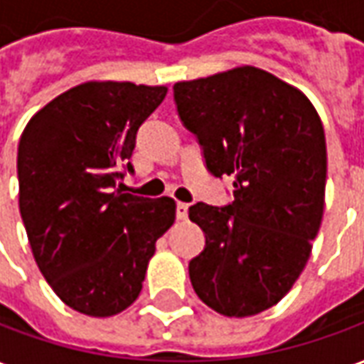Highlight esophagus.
Masks as SVG:
<instances>
[{
  "label": "esophagus",
  "mask_w": 364,
  "mask_h": 364,
  "mask_svg": "<svg viewBox=\"0 0 364 364\" xmlns=\"http://www.w3.org/2000/svg\"><path fill=\"white\" fill-rule=\"evenodd\" d=\"M187 210H189V205H185V203H177V205H175V216H177L179 220H185V218H187Z\"/></svg>",
  "instance_id": "obj_1"
}]
</instances>
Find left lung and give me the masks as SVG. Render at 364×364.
<instances>
[{"label": "left lung", "instance_id": "1", "mask_svg": "<svg viewBox=\"0 0 364 364\" xmlns=\"http://www.w3.org/2000/svg\"><path fill=\"white\" fill-rule=\"evenodd\" d=\"M173 99L206 169L234 177L232 203L189 206L205 232L191 284L218 314L263 312L292 289L320 230L328 171L320 117L304 93L253 66L175 83Z\"/></svg>", "mask_w": 364, "mask_h": 364}]
</instances>
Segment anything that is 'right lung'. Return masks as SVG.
Listing matches in <instances>:
<instances>
[{
  "mask_svg": "<svg viewBox=\"0 0 364 364\" xmlns=\"http://www.w3.org/2000/svg\"><path fill=\"white\" fill-rule=\"evenodd\" d=\"M167 87L87 82L28 120L17 151L19 210L35 261L77 312L107 318L134 302L173 198L117 189L134 173L136 136Z\"/></svg>",
  "mask_w": 364,
  "mask_h": 364,
  "instance_id": "add662e5",
  "label": "right lung"
}]
</instances>
